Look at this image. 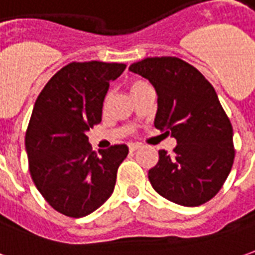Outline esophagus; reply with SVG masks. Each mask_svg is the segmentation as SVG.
Segmentation results:
<instances>
[{
  "label": "esophagus",
  "instance_id": "1",
  "mask_svg": "<svg viewBox=\"0 0 255 255\" xmlns=\"http://www.w3.org/2000/svg\"><path fill=\"white\" fill-rule=\"evenodd\" d=\"M140 148V145L138 144H129V151L130 152H134V151H137Z\"/></svg>",
  "mask_w": 255,
  "mask_h": 255
}]
</instances>
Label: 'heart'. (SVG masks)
<instances>
[{
    "instance_id": "b5f03b06",
    "label": "heart",
    "mask_w": 255,
    "mask_h": 255,
    "mask_svg": "<svg viewBox=\"0 0 255 255\" xmlns=\"http://www.w3.org/2000/svg\"><path fill=\"white\" fill-rule=\"evenodd\" d=\"M145 86H148V84L144 83V82H138V80L137 82H133V83L130 84V93L133 94V93H136V91L144 89ZM110 101H111V91H108V93H107V96H105V98H104V104H103V108H104V110H107V108H108Z\"/></svg>"
}]
</instances>
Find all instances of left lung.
I'll return each mask as SVG.
<instances>
[{"label":"left lung","instance_id":"8db88e82","mask_svg":"<svg viewBox=\"0 0 255 255\" xmlns=\"http://www.w3.org/2000/svg\"><path fill=\"white\" fill-rule=\"evenodd\" d=\"M129 71L155 89L154 125L176 138L172 154L158 151L148 171L158 194L184 207L211 200L222 187L235 159L233 129L210 82L187 62L175 57L145 58Z\"/></svg>","mask_w":255,"mask_h":255}]
</instances>
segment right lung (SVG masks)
Returning <instances> with one entry per match:
<instances>
[{"mask_svg": "<svg viewBox=\"0 0 255 255\" xmlns=\"http://www.w3.org/2000/svg\"><path fill=\"white\" fill-rule=\"evenodd\" d=\"M125 64L72 62L51 77L36 100L26 131L29 169L47 203L72 218H82L111 197L125 144L100 154L91 151L87 131L101 122L110 82Z\"/></svg>", "mask_w": 255, "mask_h": 255, "instance_id": "1", "label": "right lung"}]
</instances>
